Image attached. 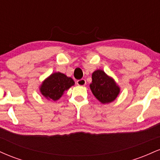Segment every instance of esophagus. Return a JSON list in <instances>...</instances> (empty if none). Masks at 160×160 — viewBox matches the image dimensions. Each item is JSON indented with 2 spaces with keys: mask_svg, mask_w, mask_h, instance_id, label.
<instances>
[{
  "mask_svg": "<svg viewBox=\"0 0 160 160\" xmlns=\"http://www.w3.org/2000/svg\"><path fill=\"white\" fill-rule=\"evenodd\" d=\"M77 84H78V86H86V80H84V79H81V80H79L77 81Z\"/></svg>",
  "mask_w": 160,
  "mask_h": 160,
  "instance_id": "1",
  "label": "esophagus"
}]
</instances>
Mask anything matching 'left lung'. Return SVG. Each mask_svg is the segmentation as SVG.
<instances>
[{
  "label": "left lung",
  "mask_w": 160,
  "mask_h": 160,
  "mask_svg": "<svg viewBox=\"0 0 160 160\" xmlns=\"http://www.w3.org/2000/svg\"><path fill=\"white\" fill-rule=\"evenodd\" d=\"M90 89L102 104H108L113 102L120 92V86L114 79L108 76L103 70L98 69L92 74Z\"/></svg>",
  "instance_id": "left-lung-1"
}]
</instances>
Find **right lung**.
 <instances>
[{
    "label": "right lung",
    "mask_w": 160,
    "mask_h": 160,
    "mask_svg": "<svg viewBox=\"0 0 160 160\" xmlns=\"http://www.w3.org/2000/svg\"><path fill=\"white\" fill-rule=\"evenodd\" d=\"M74 83V80L71 78L61 72H55L42 82L39 87L40 92L47 100L56 102Z\"/></svg>",
    "instance_id": "obj_1"
}]
</instances>
